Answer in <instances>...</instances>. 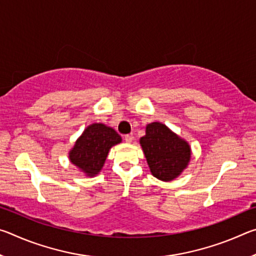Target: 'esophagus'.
<instances>
[{"mask_svg": "<svg viewBox=\"0 0 256 256\" xmlns=\"http://www.w3.org/2000/svg\"><path fill=\"white\" fill-rule=\"evenodd\" d=\"M133 140H134V136L132 134H128V136H125V142H126V144H131Z\"/></svg>", "mask_w": 256, "mask_h": 256, "instance_id": "34e87169", "label": "esophagus"}]
</instances>
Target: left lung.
I'll list each match as a JSON object with an SVG mask.
<instances>
[{"label": "left lung", "mask_w": 256, "mask_h": 256, "mask_svg": "<svg viewBox=\"0 0 256 256\" xmlns=\"http://www.w3.org/2000/svg\"><path fill=\"white\" fill-rule=\"evenodd\" d=\"M140 144L151 174L162 182L177 178L188 168L192 156L188 142L160 122L146 125Z\"/></svg>", "instance_id": "8db88e82"}]
</instances>
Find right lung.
I'll return each mask as SVG.
<instances>
[{"mask_svg": "<svg viewBox=\"0 0 256 256\" xmlns=\"http://www.w3.org/2000/svg\"><path fill=\"white\" fill-rule=\"evenodd\" d=\"M122 142L114 128L102 123H92L84 128L68 151V159L86 176L94 177L102 172L112 146Z\"/></svg>", "mask_w": 256, "mask_h": 256, "instance_id": "obj_1", "label": "right lung"}]
</instances>
